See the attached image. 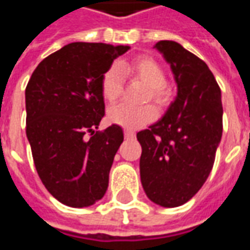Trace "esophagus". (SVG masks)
<instances>
[{
    "label": "esophagus",
    "mask_w": 250,
    "mask_h": 250,
    "mask_svg": "<svg viewBox=\"0 0 250 250\" xmlns=\"http://www.w3.org/2000/svg\"><path fill=\"white\" fill-rule=\"evenodd\" d=\"M125 139H131V138H134V136H135V132L130 130H125Z\"/></svg>",
    "instance_id": "obj_1"
}]
</instances>
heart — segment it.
I'll return each mask as SVG.
<instances>
[{"mask_svg":"<svg viewBox=\"0 0 250 250\" xmlns=\"http://www.w3.org/2000/svg\"><path fill=\"white\" fill-rule=\"evenodd\" d=\"M123 73H130L141 79L148 85L147 98L152 99L159 105H166L170 99L166 84V75L154 59L148 56H138L130 62H120L114 64L104 72L100 82V89L105 102L115 103L123 91ZM158 111L152 104L146 105H131L119 104L109 109L108 120L112 125H120L127 130H136L142 125L151 123L157 119Z\"/></svg>","mask_w":250,"mask_h":250,"instance_id":"b5f03b06","label":"heart"}]
</instances>
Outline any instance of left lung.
<instances>
[{
	"mask_svg": "<svg viewBox=\"0 0 250 250\" xmlns=\"http://www.w3.org/2000/svg\"><path fill=\"white\" fill-rule=\"evenodd\" d=\"M155 48L171 66L178 93L162 119L136 134L141 181L154 204L177 208L197 194L214 165L222 136L221 89L206 62L181 44L163 40Z\"/></svg>",
	"mask_w": 250,
	"mask_h": 250,
	"instance_id": "1",
	"label": "left lung"
}]
</instances>
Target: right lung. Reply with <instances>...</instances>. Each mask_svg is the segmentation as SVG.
<instances>
[{"instance_id": "obj_1", "label": "right lung", "mask_w": 250, "mask_h": 250, "mask_svg": "<svg viewBox=\"0 0 250 250\" xmlns=\"http://www.w3.org/2000/svg\"><path fill=\"white\" fill-rule=\"evenodd\" d=\"M130 49L103 42H71L45 57L25 89L26 136L36 170L62 204L85 208L103 198L123 130L96 131L104 116L100 82Z\"/></svg>"}]
</instances>
